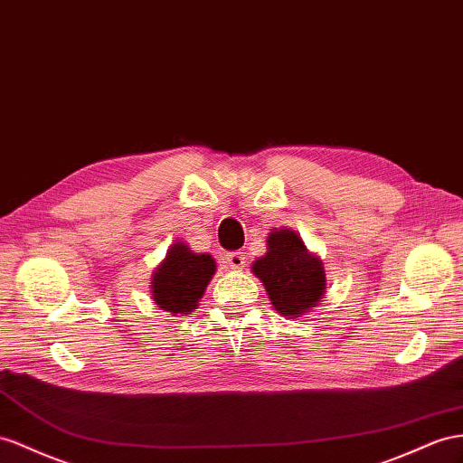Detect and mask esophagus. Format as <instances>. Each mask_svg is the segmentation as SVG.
<instances>
[{
	"mask_svg": "<svg viewBox=\"0 0 463 463\" xmlns=\"http://www.w3.org/2000/svg\"><path fill=\"white\" fill-rule=\"evenodd\" d=\"M224 264H227L231 269H242L244 268V252H229L224 256Z\"/></svg>",
	"mask_w": 463,
	"mask_h": 463,
	"instance_id": "obj_1",
	"label": "esophagus"
}]
</instances>
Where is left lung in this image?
Returning a JSON list of instances; mask_svg holds the SVG:
<instances>
[{"label":"left lung","mask_w":463,"mask_h":463,"mask_svg":"<svg viewBox=\"0 0 463 463\" xmlns=\"http://www.w3.org/2000/svg\"><path fill=\"white\" fill-rule=\"evenodd\" d=\"M268 252L252 264L268 298L281 317H301L325 298L326 278L323 262L307 250L301 236L279 229L268 236Z\"/></svg>","instance_id":"8db88e82"}]
</instances>
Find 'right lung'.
<instances>
[{"label":"right lung","mask_w":463,"mask_h":463,"mask_svg":"<svg viewBox=\"0 0 463 463\" xmlns=\"http://www.w3.org/2000/svg\"><path fill=\"white\" fill-rule=\"evenodd\" d=\"M215 269V260L209 254H197L184 242H174L152 274L154 303L172 315H189L197 309Z\"/></svg>","instance_id":"right-lung-1"}]
</instances>
